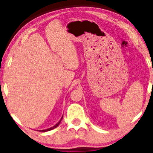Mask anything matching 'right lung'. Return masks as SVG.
Here are the masks:
<instances>
[{"label":"right lung","mask_w":153,"mask_h":153,"mask_svg":"<svg viewBox=\"0 0 153 153\" xmlns=\"http://www.w3.org/2000/svg\"><path fill=\"white\" fill-rule=\"evenodd\" d=\"M62 118H60V120H59V122H58V123H56V124L54 125L53 127H50V128H48V129H43V130H39V131H50V130H51V129H55L56 127H57L58 125H59V124H60V123L61 122V120H62Z\"/></svg>","instance_id":"1"}]
</instances>
